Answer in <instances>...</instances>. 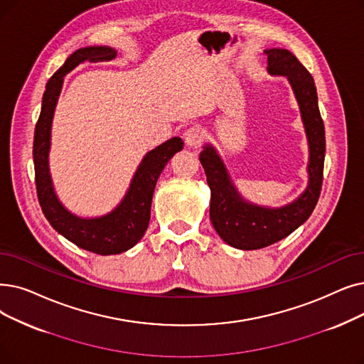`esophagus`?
Listing matches in <instances>:
<instances>
[{
	"label": "esophagus",
	"mask_w": 364,
	"mask_h": 364,
	"mask_svg": "<svg viewBox=\"0 0 364 364\" xmlns=\"http://www.w3.org/2000/svg\"><path fill=\"white\" fill-rule=\"evenodd\" d=\"M184 138V143L188 147H198L200 144V141L203 138V132L199 128V126H191V128H187L183 134Z\"/></svg>",
	"instance_id": "obj_1"
}]
</instances>
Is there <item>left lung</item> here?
I'll use <instances>...</instances> for the list:
<instances>
[{
    "instance_id": "left-lung-1",
    "label": "left lung",
    "mask_w": 364,
    "mask_h": 364,
    "mask_svg": "<svg viewBox=\"0 0 364 364\" xmlns=\"http://www.w3.org/2000/svg\"><path fill=\"white\" fill-rule=\"evenodd\" d=\"M264 53L267 71L272 75H286L299 102L309 146V183L306 191L286 207L252 205L236 191L214 147L205 146L199 161L211 188V223L221 240L240 250H259L275 244L304 225L318 202L323 184L326 135L314 78L291 52L267 49Z\"/></svg>"
}]
</instances>
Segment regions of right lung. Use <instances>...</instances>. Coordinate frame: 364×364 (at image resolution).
Masks as SVG:
<instances>
[{
    "label": "right lung",
    "mask_w": 364,
    "mask_h": 364,
    "mask_svg": "<svg viewBox=\"0 0 364 364\" xmlns=\"http://www.w3.org/2000/svg\"><path fill=\"white\" fill-rule=\"evenodd\" d=\"M117 52L107 46H92L75 50L46 85L41 113L34 132V168L37 196L43 214L52 228L68 241L95 255L109 256L132 248L146 233L150 221L153 192L165 165L183 150V139L173 136L149 151L139 164L129 191L117 207L102 217L82 218L71 214L58 199L49 172L50 129L55 107L64 77L83 62H100L116 58Z\"/></svg>",
    "instance_id": "1"
}]
</instances>
